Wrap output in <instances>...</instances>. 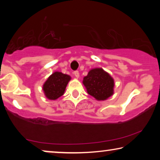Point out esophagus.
<instances>
[{"label":"esophagus","mask_w":160,"mask_h":160,"mask_svg":"<svg viewBox=\"0 0 160 160\" xmlns=\"http://www.w3.org/2000/svg\"><path fill=\"white\" fill-rule=\"evenodd\" d=\"M74 75H75V76H76V78H78V77H79V72H78V71H74Z\"/></svg>","instance_id":"34e87169"}]
</instances>
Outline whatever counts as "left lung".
Instances as JSON below:
<instances>
[{
	"label": "left lung",
	"mask_w": 160,
	"mask_h": 160,
	"mask_svg": "<svg viewBox=\"0 0 160 160\" xmlns=\"http://www.w3.org/2000/svg\"><path fill=\"white\" fill-rule=\"evenodd\" d=\"M83 84L89 95L98 100H106L113 93V79L102 68L92 69L84 78Z\"/></svg>",
	"instance_id": "8db88e82"
}]
</instances>
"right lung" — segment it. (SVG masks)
<instances>
[{"instance_id": "add662e5", "label": "right lung", "mask_w": 160, "mask_h": 160, "mask_svg": "<svg viewBox=\"0 0 160 160\" xmlns=\"http://www.w3.org/2000/svg\"><path fill=\"white\" fill-rule=\"evenodd\" d=\"M70 80V76L61 72H54L48 78L43 86L46 97L49 100H56L61 97L64 94Z\"/></svg>"}]
</instances>
